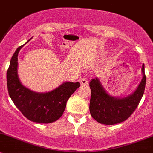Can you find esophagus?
<instances>
[{
  "instance_id": "esophagus-1",
  "label": "esophagus",
  "mask_w": 153,
  "mask_h": 153,
  "mask_svg": "<svg viewBox=\"0 0 153 153\" xmlns=\"http://www.w3.org/2000/svg\"><path fill=\"white\" fill-rule=\"evenodd\" d=\"M80 83H81V85L87 86L88 85V80H87L86 78H83V79L81 80Z\"/></svg>"
}]
</instances>
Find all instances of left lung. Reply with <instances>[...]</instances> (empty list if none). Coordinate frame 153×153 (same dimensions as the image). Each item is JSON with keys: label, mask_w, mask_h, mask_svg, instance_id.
<instances>
[{"label": "left lung", "mask_w": 153, "mask_h": 153, "mask_svg": "<svg viewBox=\"0 0 153 153\" xmlns=\"http://www.w3.org/2000/svg\"><path fill=\"white\" fill-rule=\"evenodd\" d=\"M141 72L143 78L137 89L131 94L123 98L111 96L105 90L99 78L92 79L90 82V112L92 117L105 125H114L126 120L137 108L144 93V64L142 65Z\"/></svg>", "instance_id": "left-lung-1"}]
</instances>
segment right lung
Wrapping results in <instances>:
<instances>
[{"instance_id": "1", "label": "right lung", "mask_w": 153, "mask_h": 153, "mask_svg": "<svg viewBox=\"0 0 153 153\" xmlns=\"http://www.w3.org/2000/svg\"><path fill=\"white\" fill-rule=\"evenodd\" d=\"M23 46L24 45L19 47L15 51L7 70L9 95L16 108L29 120L39 123H51L63 115L68 99L80 87V83L66 81L46 93H37L30 90L22 84L18 75V54Z\"/></svg>"}]
</instances>
